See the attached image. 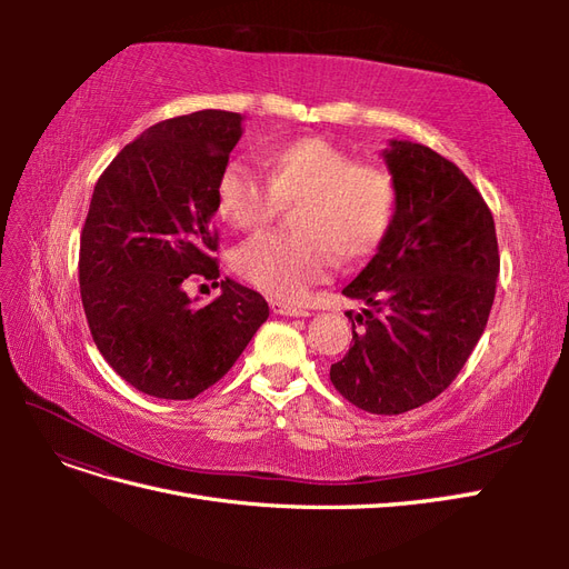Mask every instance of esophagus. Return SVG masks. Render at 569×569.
<instances>
[{
    "label": "esophagus",
    "instance_id": "obj_1",
    "mask_svg": "<svg viewBox=\"0 0 569 569\" xmlns=\"http://www.w3.org/2000/svg\"><path fill=\"white\" fill-rule=\"evenodd\" d=\"M272 311L280 313V316H287V318H308V316H311V311H308L306 306L289 303V301H272Z\"/></svg>",
    "mask_w": 569,
    "mask_h": 569
}]
</instances>
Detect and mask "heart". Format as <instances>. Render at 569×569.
<instances>
[{
	"label": "heart",
	"mask_w": 569,
	"mask_h": 569,
	"mask_svg": "<svg viewBox=\"0 0 569 569\" xmlns=\"http://www.w3.org/2000/svg\"><path fill=\"white\" fill-rule=\"evenodd\" d=\"M266 178L242 161L222 166L216 180L218 216L234 230H258L295 201L289 232L249 239L234 253L242 278L274 297L297 299L339 261L360 263L385 244L399 213V182L377 161L320 134L268 144Z\"/></svg>",
	"instance_id": "heart-1"
}]
</instances>
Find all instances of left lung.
Here are the masks:
<instances>
[{"label":"left lung","mask_w":569,"mask_h":569,"mask_svg":"<svg viewBox=\"0 0 569 569\" xmlns=\"http://www.w3.org/2000/svg\"><path fill=\"white\" fill-rule=\"evenodd\" d=\"M399 213L372 261L341 295L372 308L330 368L335 389L377 416L425 406L449 389L485 332L501 270L489 206L437 151L391 142Z\"/></svg>","instance_id":"8db88e82"}]
</instances>
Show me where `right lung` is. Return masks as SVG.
I'll return each mask as SVG.
<instances>
[{"label": "right lung", "mask_w": 569, "mask_h": 569, "mask_svg": "<svg viewBox=\"0 0 569 569\" xmlns=\"http://www.w3.org/2000/svg\"><path fill=\"white\" fill-rule=\"evenodd\" d=\"M239 137L232 111L168 118L120 149L94 184L78 261L84 318L107 363L157 399L213 387L268 318L258 291L217 282L216 180ZM189 281L223 295L194 309Z\"/></svg>", "instance_id": "1"}]
</instances>
